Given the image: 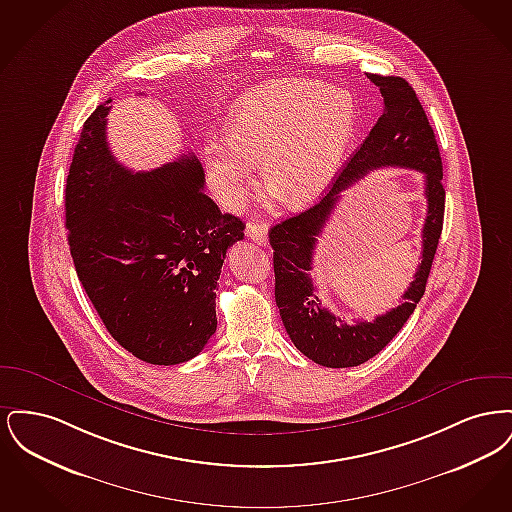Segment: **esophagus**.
I'll use <instances>...</instances> for the list:
<instances>
[{"mask_svg": "<svg viewBox=\"0 0 512 512\" xmlns=\"http://www.w3.org/2000/svg\"><path fill=\"white\" fill-rule=\"evenodd\" d=\"M245 236L257 244H267L268 226L265 222H249L245 228Z\"/></svg>", "mask_w": 512, "mask_h": 512, "instance_id": "1", "label": "esophagus"}]
</instances>
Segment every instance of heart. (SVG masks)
<instances>
[{
	"label": "heart",
	"instance_id": "1",
	"mask_svg": "<svg viewBox=\"0 0 512 512\" xmlns=\"http://www.w3.org/2000/svg\"><path fill=\"white\" fill-rule=\"evenodd\" d=\"M357 105L317 80H272L249 90L230 113V132L203 146L211 188L236 211L263 161L268 190L288 205H309L338 176L357 132Z\"/></svg>",
	"mask_w": 512,
	"mask_h": 512
}]
</instances>
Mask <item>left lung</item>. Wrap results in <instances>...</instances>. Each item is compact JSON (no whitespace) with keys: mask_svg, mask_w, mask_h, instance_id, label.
Returning a JSON list of instances; mask_svg holds the SVG:
<instances>
[{"mask_svg":"<svg viewBox=\"0 0 512 512\" xmlns=\"http://www.w3.org/2000/svg\"><path fill=\"white\" fill-rule=\"evenodd\" d=\"M368 78L380 88L384 113L365 142L317 205L268 230L274 249V297L286 332L305 357L328 368L363 365L397 336L424 295L443 228L445 190L438 142L413 86L401 76L368 74ZM382 166H403L425 174L429 211L423 229L421 265L403 295L404 301L395 310L372 323L347 325L321 305L310 278L312 255L340 192Z\"/></svg>","mask_w":512,"mask_h":512,"instance_id":"obj_1","label":"left lung"}]
</instances>
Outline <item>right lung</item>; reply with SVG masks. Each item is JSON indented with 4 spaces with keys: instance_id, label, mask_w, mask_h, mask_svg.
Listing matches in <instances>:
<instances>
[{
    "instance_id": "right-lung-1",
    "label": "right lung",
    "mask_w": 512,
    "mask_h": 512,
    "mask_svg": "<svg viewBox=\"0 0 512 512\" xmlns=\"http://www.w3.org/2000/svg\"><path fill=\"white\" fill-rule=\"evenodd\" d=\"M107 113L103 103L84 122L67 176L74 268L119 345L151 365H180L217 330V280L244 222L203 192L195 155L151 172L122 167L107 146Z\"/></svg>"
}]
</instances>
